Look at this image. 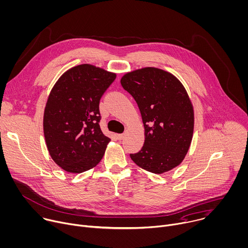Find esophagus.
<instances>
[{
  "instance_id": "obj_1",
  "label": "esophagus",
  "mask_w": 248,
  "mask_h": 248,
  "mask_svg": "<svg viewBox=\"0 0 248 248\" xmlns=\"http://www.w3.org/2000/svg\"><path fill=\"white\" fill-rule=\"evenodd\" d=\"M124 137V133H121V134H117V138H118L119 140H122Z\"/></svg>"
}]
</instances>
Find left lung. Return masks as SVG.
Listing matches in <instances>:
<instances>
[{"mask_svg":"<svg viewBox=\"0 0 248 248\" xmlns=\"http://www.w3.org/2000/svg\"><path fill=\"white\" fill-rule=\"evenodd\" d=\"M121 84L135 100L145 128L144 145L130 154L138 167L169 171L184 159L194 131V111L186 90L170 73L143 68L125 74Z\"/></svg>","mask_w":248,"mask_h":248,"instance_id":"obj_1","label":"left lung"}]
</instances>
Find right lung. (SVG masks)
<instances>
[{"mask_svg": "<svg viewBox=\"0 0 248 248\" xmlns=\"http://www.w3.org/2000/svg\"><path fill=\"white\" fill-rule=\"evenodd\" d=\"M116 74L90 64L65 72L48 96L44 133L52 159L72 173L99 163L110 138L100 128L99 102Z\"/></svg>", "mask_w": 248, "mask_h": 248, "instance_id": "obj_1", "label": "right lung"}]
</instances>
